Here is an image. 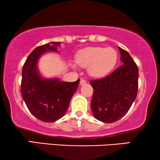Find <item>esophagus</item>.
<instances>
[{
    "label": "esophagus",
    "instance_id": "esophagus-1",
    "mask_svg": "<svg viewBox=\"0 0 160 160\" xmlns=\"http://www.w3.org/2000/svg\"><path fill=\"white\" fill-rule=\"evenodd\" d=\"M87 83V81L84 79V78H82L80 81V84L81 85H83V84H85Z\"/></svg>",
    "mask_w": 160,
    "mask_h": 160
}]
</instances>
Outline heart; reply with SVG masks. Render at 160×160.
I'll list each match as a JSON object with an SVG mask.
<instances>
[{"instance_id": "1", "label": "heart", "mask_w": 160, "mask_h": 160, "mask_svg": "<svg viewBox=\"0 0 160 160\" xmlns=\"http://www.w3.org/2000/svg\"><path fill=\"white\" fill-rule=\"evenodd\" d=\"M117 61V52L111 47H87L76 54V62L82 67H88L89 73L94 77L106 76L114 68Z\"/></svg>"}]
</instances>
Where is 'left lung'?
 <instances>
[{
	"mask_svg": "<svg viewBox=\"0 0 160 160\" xmlns=\"http://www.w3.org/2000/svg\"><path fill=\"white\" fill-rule=\"evenodd\" d=\"M122 65L100 79L90 81L94 89L91 109L96 119L111 123L130 110L138 89V68L125 50L119 47Z\"/></svg>",
	"mask_w": 160,
	"mask_h": 160,
	"instance_id": "8db88e82",
	"label": "left lung"
}]
</instances>
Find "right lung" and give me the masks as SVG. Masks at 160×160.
Wrapping results in <instances>:
<instances>
[{
    "label": "right lung",
    "mask_w": 160,
    "mask_h": 160,
    "mask_svg": "<svg viewBox=\"0 0 160 160\" xmlns=\"http://www.w3.org/2000/svg\"><path fill=\"white\" fill-rule=\"evenodd\" d=\"M60 43L51 42L36 47L28 57L22 71V97L30 113L45 122H55L63 117L80 81L44 80L39 76L36 66L38 58L45 52L57 51Z\"/></svg>",
    "instance_id": "obj_1"
}]
</instances>
